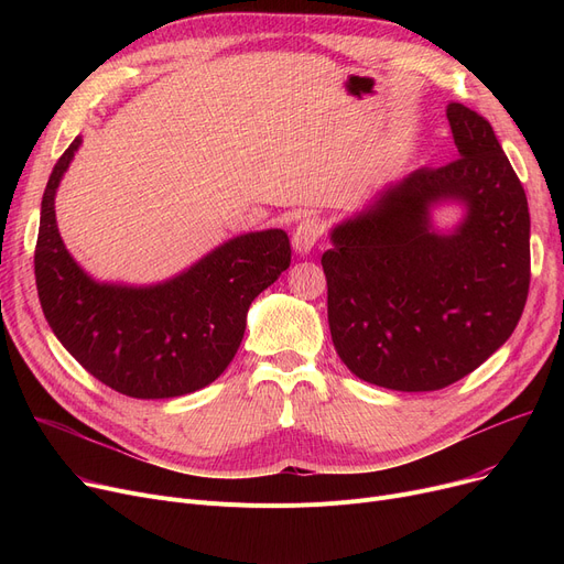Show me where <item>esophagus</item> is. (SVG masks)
<instances>
[{"mask_svg": "<svg viewBox=\"0 0 564 564\" xmlns=\"http://www.w3.org/2000/svg\"><path fill=\"white\" fill-rule=\"evenodd\" d=\"M322 230L324 228H322L319 219H315V217L302 219L292 232V249L297 253H308L317 245V240L322 237Z\"/></svg>", "mask_w": 564, "mask_h": 564, "instance_id": "34e87169", "label": "esophagus"}]
</instances>
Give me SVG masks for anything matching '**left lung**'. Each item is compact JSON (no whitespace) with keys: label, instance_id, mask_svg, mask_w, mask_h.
<instances>
[{"label":"left lung","instance_id":"obj_1","mask_svg":"<svg viewBox=\"0 0 564 564\" xmlns=\"http://www.w3.org/2000/svg\"><path fill=\"white\" fill-rule=\"evenodd\" d=\"M446 113L459 158L383 187L322 256L338 357L391 391H438L482 366L528 300L525 192L487 118L459 102ZM441 202L467 210L451 234L431 226Z\"/></svg>","mask_w":564,"mask_h":564}]
</instances>
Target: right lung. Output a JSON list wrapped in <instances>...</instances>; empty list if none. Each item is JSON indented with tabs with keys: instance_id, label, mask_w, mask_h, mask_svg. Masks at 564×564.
<instances>
[{
	"instance_id": "add662e5",
	"label": "right lung",
	"mask_w": 564,
	"mask_h": 564,
	"mask_svg": "<svg viewBox=\"0 0 564 564\" xmlns=\"http://www.w3.org/2000/svg\"><path fill=\"white\" fill-rule=\"evenodd\" d=\"M82 137L58 158L41 203L34 253L39 300L50 329L75 361L109 389L162 400L213 383L232 361L258 294L290 267L285 230L237 235L189 270L155 285L100 283L68 253L54 196Z\"/></svg>"
}]
</instances>
